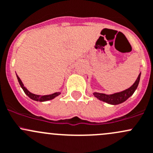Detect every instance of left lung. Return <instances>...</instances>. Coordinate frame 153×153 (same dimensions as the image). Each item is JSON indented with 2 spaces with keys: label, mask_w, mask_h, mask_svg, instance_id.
Returning <instances> with one entry per match:
<instances>
[{
  "label": "left lung",
  "mask_w": 153,
  "mask_h": 153,
  "mask_svg": "<svg viewBox=\"0 0 153 153\" xmlns=\"http://www.w3.org/2000/svg\"><path fill=\"white\" fill-rule=\"evenodd\" d=\"M140 76H141V73L139 74L138 78L135 80V82L133 83V85L131 87L127 88V89L124 90L123 91L115 93V94H110V95L105 94H101V93L94 92V97H97L98 100L102 101V102H107V103L110 104V105H116L122 103V102H125L129 97H131L133 94V93L135 92L137 87H138V83H139Z\"/></svg>",
  "instance_id": "1"
}]
</instances>
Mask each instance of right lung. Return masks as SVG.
Masks as SVG:
<instances>
[{
  "mask_svg": "<svg viewBox=\"0 0 153 153\" xmlns=\"http://www.w3.org/2000/svg\"><path fill=\"white\" fill-rule=\"evenodd\" d=\"M17 78H18V80L19 82V84H20V87L22 88V89L23 90L25 94L29 97L30 99L31 100H34V101H37V102H45V101H48V100H51L53 99H54L55 97L59 96V94H61L60 92H56L54 94H49V95H44V96H40V95H37V94H34L32 93L29 92V91L27 90V88L24 86V85L23 84L22 81L20 80V77H19L18 75H17Z\"/></svg>",
  "mask_w": 153,
  "mask_h": 153,
  "instance_id": "add662e5",
  "label": "right lung"
}]
</instances>
